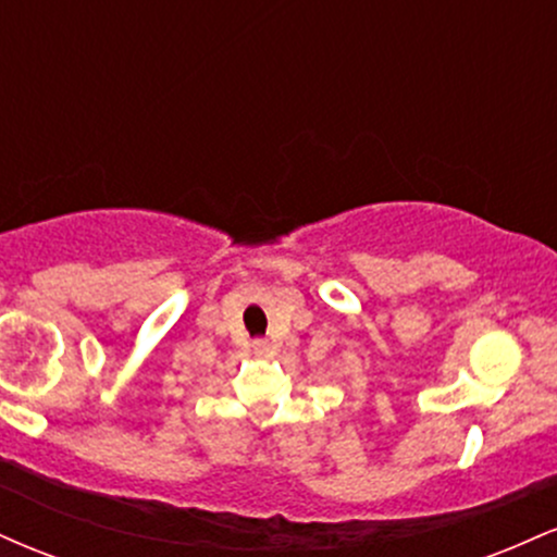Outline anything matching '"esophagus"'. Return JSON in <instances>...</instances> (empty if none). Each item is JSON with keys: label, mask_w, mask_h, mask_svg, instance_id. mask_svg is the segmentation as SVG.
I'll list each match as a JSON object with an SVG mask.
<instances>
[{"label": "esophagus", "mask_w": 557, "mask_h": 557, "mask_svg": "<svg viewBox=\"0 0 557 557\" xmlns=\"http://www.w3.org/2000/svg\"><path fill=\"white\" fill-rule=\"evenodd\" d=\"M251 348H253V354H257V356H270L272 354L270 341H253Z\"/></svg>", "instance_id": "34e87169"}]
</instances>
